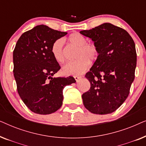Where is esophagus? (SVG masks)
I'll list each match as a JSON object with an SVG mask.
<instances>
[{
  "instance_id": "34e87169",
  "label": "esophagus",
  "mask_w": 146,
  "mask_h": 146,
  "mask_svg": "<svg viewBox=\"0 0 146 146\" xmlns=\"http://www.w3.org/2000/svg\"><path fill=\"white\" fill-rule=\"evenodd\" d=\"M74 78H75V80H76V81H78L81 78V77L80 76H74Z\"/></svg>"
}]
</instances>
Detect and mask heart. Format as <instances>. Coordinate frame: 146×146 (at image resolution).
<instances>
[{
	"label": "heart",
	"mask_w": 146,
	"mask_h": 146,
	"mask_svg": "<svg viewBox=\"0 0 146 146\" xmlns=\"http://www.w3.org/2000/svg\"><path fill=\"white\" fill-rule=\"evenodd\" d=\"M68 42L78 47L76 60L67 62L62 67V72L66 75H79L86 70L89 61L96 60L99 56L97 46L92 42H86V38L80 34L75 33L68 37ZM64 42L62 39L54 42L51 46V52L54 58L58 63L65 61Z\"/></svg>",
	"instance_id": "b5f03b06"
}]
</instances>
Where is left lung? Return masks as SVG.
<instances>
[{
  "label": "left lung",
  "instance_id": "8db88e82",
  "mask_svg": "<svg viewBox=\"0 0 146 146\" xmlns=\"http://www.w3.org/2000/svg\"><path fill=\"white\" fill-rule=\"evenodd\" d=\"M80 33L90 38L99 50L98 58L85 76L90 88L82 96L84 105L96 114L112 113L126 100L134 80V42L126 31L110 23Z\"/></svg>",
  "mask_w": 146,
  "mask_h": 146
}]
</instances>
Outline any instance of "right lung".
Returning <instances> with one entry per match:
<instances>
[{
	"label": "right lung",
	"instance_id": "add662e5",
	"mask_svg": "<svg viewBox=\"0 0 146 146\" xmlns=\"http://www.w3.org/2000/svg\"><path fill=\"white\" fill-rule=\"evenodd\" d=\"M67 35L46 25L24 33L13 51L14 76L18 93L32 111L55 112L62 105L63 90L75 83L72 76L53 78L60 69L51 52L54 42Z\"/></svg>",
	"mask_w": 146,
	"mask_h": 146
}]
</instances>
